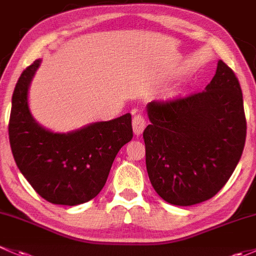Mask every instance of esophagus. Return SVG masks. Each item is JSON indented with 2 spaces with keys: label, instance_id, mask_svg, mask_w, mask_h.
<instances>
[{
  "label": "esophagus",
  "instance_id": "1",
  "mask_svg": "<svg viewBox=\"0 0 256 256\" xmlns=\"http://www.w3.org/2000/svg\"><path fill=\"white\" fill-rule=\"evenodd\" d=\"M146 118H144V116H142L140 113L139 114H136L133 118V130H134V134L136 136H140L142 133H143L144 128H146Z\"/></svg>",
  "mask_w": 256,
  "mask_h": 256
}]
</instances>
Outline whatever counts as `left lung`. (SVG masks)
Segmentation results:
<instances>
[{
	"mask_svg": "<svg viewBox=\"0 0 256 256\" xmlns=\"http://www.w3.org/2000/svg\"><path fill=\"white\" fill-rule=\"evenodd\" d=\"M144 129L150 182L164 201L192 206L212 198L233 174L246 136L243 94L218 62L204 91L148 104Z\"/></svg>",
	"mask_w": 256,
	"mask_h": 256,
	"instance_id": "obj_1",
	"label": "left lung"
}]
</instances>
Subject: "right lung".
<instances>
[{
	"instance_id": "right-lung-1",
	"label": "right lung",
	"mask_w": 256,
	"mask_h": 256,
	"mask_svg": "<svg viewBox=\"0 0 256 256\" xmlns=\"http://www.w3.org/2000/svg\"><path fill=\"white\" fill-rule=\"evenodd\" d=\"M38 59L20 76L12 96L8 134L13 158L39 196L54 204L76 206L104 188L113 160L133 138L130 113L69 133H52L36 122L28 90Z\"/></svg>"
}]
</instances>
